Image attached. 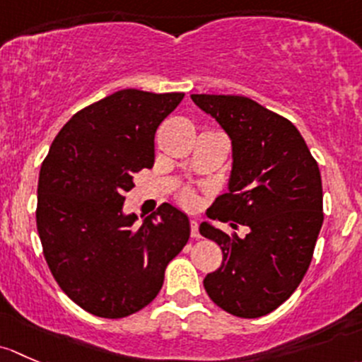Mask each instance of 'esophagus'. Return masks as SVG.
<instances>
[{
    "label": "esophagus",
    "mask_w": 362,
    "mask_h": 362,
    "mask_svg": "<svg viewBox=\"0 0 362 362\" xmlns=\"http://www.w3.org/2000/svg\"><path fill=\"white\" fill-rule=\"evenodd\" d=\"M189 226H192V237L193 238H200L199 223H197V219H192V221H189Z\"/></svg>",
    "instance_id": "1"
}]
</instances>
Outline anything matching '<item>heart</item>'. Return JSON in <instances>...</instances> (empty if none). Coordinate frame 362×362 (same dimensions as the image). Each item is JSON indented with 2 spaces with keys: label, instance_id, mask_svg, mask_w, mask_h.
<instances>
[{
  "label": "heart",
  "instance_id": "b5f03b06",
  "mask_svg": "<svg viewBox=\"0 0 362 362\" xmlns=\"http://www.w3.org/2000/svg\"><path fill=\"white\" fill-rule=\"evenodd\" d=\"M181 202L185 204V206H193V204H195V195H193V193H189V192H182L181 193Z\"/></svg>",
  "mask_w": 362,
  "mask_h": 362
}]
</instances>
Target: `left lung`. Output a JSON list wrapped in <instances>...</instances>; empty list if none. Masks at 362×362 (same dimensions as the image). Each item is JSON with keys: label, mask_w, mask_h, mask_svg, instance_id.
I'll list each match as a JSON object with an SVG mask.
<instances>
[{"label": "left lung", "mask_w": 362, "mask_h": 362, "mask_svg": "<svg viewBox=\"0 0 362 362\" xmlns=\"http://www.w3.org/2000/svg\"><path fill=\"white\" fill-rule=\"evenodd\" d=\"M192 100L232 141L228 193L216 199L209 218L249 228L238 237L200 225L223 251L204 288L228 314L262 317L291 296L312 262L324 219L319 165L296 127L256 100L209 94Z\"/></svg>", "instance_id": "8db88e82"}]
</instances>
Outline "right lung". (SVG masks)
I'll use <instances>...</instances> for the list:
<instances>
[{
  "label": "right lung",
  "instance_id": "obj_1",
  "mask_svg": "<svg viewBox=\"0 0 362 362\" xmlns=\"http://www.w3.org/2000/svg\"><path fill=\"white\" fill-rule=\"evenodd\" d=\"M182 98L115 92L73 115L42 163L36 226L45 259L62 291L98 317H127L151 303L189 238L188 216L170 204L139 228L124 212L134 174L155 163L156 129Z\"/></svg>",
  "mask_w": 362,
  "mask_h": 362
}]
</instances>
